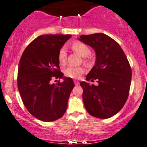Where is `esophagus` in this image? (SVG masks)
I'll use <instances>...</instances> for the list:
<instances>
[{
  "label": "esophagus",
  "mask_w": 147,
  "mask_h": 147,
  "mask_svg": "<svg viewBox=\"0 0 147 147\" xmlns=\"http://www.w3.org/2000/svg\"><path fill=\"white\" fill-rule=\"evenodd\" d=\"M74 83H75L76 85H79V81H78V80H74Z\"/></svg>",
  "instance_id": "34e87169"
}]
</instances>
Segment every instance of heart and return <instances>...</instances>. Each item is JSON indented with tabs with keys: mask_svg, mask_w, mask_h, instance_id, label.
Segmentation results:
<instances>
[{
	"mask_svg": "<svg viewBox=\"0 0 147 147\" xmlns=\"http://www.w3.org/2000/svg\"><path fill=\"white\" fill-rule=\"evenodd\" d=\"M72 49L77 53L79 54L81 57H88L91 55L92 51L90 48L85 44L81 42H76L72 44ZM58 61L61 65H65L67 60V51L65 48H62L58 52ZM88 60L85 58L84 60L85 63H88ZM65 74L66 76L71 78H79L85 72V69L82 67H69L65 70Z\"/></svg>",
	"mask_w": 147,
	"mask_h": 147,
	"instance_id": "obj_1",
	"label": "heart"
}]
</instances>
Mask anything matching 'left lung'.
I'll list each match as a JSON object with an SVG mask.
<instances>
[{"label":"left lung","mask_w":147,"mask_h":147,"mask_svg":"<svg viewBox=\"0 0 147 147\" xmlns=\"http://www.w3.org/2000/svg\"><path fill=\"white\" fill-rule=\"evenodd\" d=\"M78 39L96 53L86 80H96L98 85L80 83L85 109L94 117H111L123 108L129 94L132 71L128 59L118 43L103 33L82 34Z\"/></svg>","instance_id":"obj_1"}]
</instances>
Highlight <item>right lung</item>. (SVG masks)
<instances>
[{
  "instance_id": "right-lung-1",
  "label": "right lung",
  "mask_w": 147,
  "mask_h": 147,
  "mask_svg": "<svg viewBox=\"0 0 147 147\" xmlns=\"http://www.w3.org/2000/svg\"><path fill=\"white\" fill-rule=\"evenodd\" d=\"M70 34H44L34 39L23 53L19 64L17 84L23 103L32 116L53 121L65 113L74 87L72 78L60 71L58 52ZM63 82L51 84L52 78Z\"/></svg>"
}]
</instances>
